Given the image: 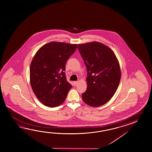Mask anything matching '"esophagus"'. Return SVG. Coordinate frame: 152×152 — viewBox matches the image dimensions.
I'll use <instances>...</instances> for the list:
<instances>
[{
    "mask_svg": "<svg viewBox=\"0 0 152 152\" xmlns=\"http://www.w3.org/2000/svg\"><path fill=\"white\" fill-rule=\"evenodd\" d=\"M78 83V82L77 81H74V82H73V84H74V86H76L77 85Z\"/></svg>",
    "mask_w": 152,
    "mask_h": 152,
    "instance_id": "obj_1",
    "label": "esophagus"
}]
</instances>
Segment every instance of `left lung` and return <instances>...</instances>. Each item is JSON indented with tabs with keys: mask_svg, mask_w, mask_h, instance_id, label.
Here are the masks:
<instances>
[{
	"mask_svg": "<svg viewBox=\"0 0 152 152\" xmlns=\"http://www.w3.org/2000/svg\"><path fill=\"white\" fill-rule=\"evenodd\" d=\"M78 49L88 72L83 102L92 107L103 105L115 95L120 83L121 70L117 58L111 49L99 42L78 44Z\"/></svg>",
	"mask_w": 152,
	"mask_h": 152,
	"instance_id": "1",
	"label": "left lung"
}]
</instances>
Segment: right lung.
Masks as SVG:
<instances>
[{
    "label": "right lung",
    "mask_w": 152,
    "mask_h": 152,
    "mask_svg": "<svg viewBox=\"0 0 152 152\" xmlns=\"http://www.w3.org/2000/svg\"><path fill=\"white\" fill-rule=\"evenodd\" d=\"M77 44L50 42L40 48L32 60L30 83L37 99L46 106L60 105L72 86L66 80V64Z\"/></svg>",
    "instance_id": "obj_1"
}]
</instances>
